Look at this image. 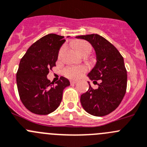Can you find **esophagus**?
I'll use <instances>...</instances> for the list:
<instances>
[{
    "instance_id": "34e87169",
    "label": "esophagus",
    "mask_w": 147,
    "mask_h": 147,
    "mask_svg": "<svg viewBox=\"0 0 147 147\" xmlns=\"http://www.w3.org/2000/svg\"><path fill=\"white\" fill-rule=\"evenodd\" d=\"M77 83V81L76 80H71L70 81V84L71 85H74V84Z\"/></svg>"
}]
</instances>
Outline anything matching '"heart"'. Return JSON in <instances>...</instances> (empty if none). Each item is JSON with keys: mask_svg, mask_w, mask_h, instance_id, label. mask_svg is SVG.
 Instances as JSON below:
<instances>
[{"mask_svg": "<svg viewBox=\"0 0 147 147\" xmlns=\"http://www.w3.org/2000/svg\"><path fill=\"white\" fill-rule=\"evenodd\" d=\"M73 45L77 50L80 52L81 55L83 57H87L91 54L92 51V47L89 42L84 40H76L73 42ZM65 50V47H62L59 51L58 56L60 57L63 54ZM93 60V59H91ZM87 71V67L85 66H79V67H67L64 69V75L67 78L69 79L75 80L82 76L84 73Z\"/></svg>", "mask_w": 147, "mask_h": 147, "instance_id": "obj_1", "label": "heart"}]
</instances>
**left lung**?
I'll use <instances>...</instances> for the list:
<instances>
[{
  "mask_svg": "<svg viewBox=\"0 0 147 147\" xmlns=\"http://www.w3.org/2000/svg\"><path fill=\"white\" fill-rule=\"evenodd\" d=\"M76 37L89 42L97 57L96 65L88 76L98 87L93 89L88 82L89 89L80 97L82 106L92 116H106L118 108L126 93L127 71L123 58L111 42L98 34Z\"/></svg>",
  "mask_w": 147,
  "mask_h": 147,
  "instance_id": "obj_1",
  "label": "left lung"
}]
</instances>
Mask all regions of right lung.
I'll list each match as a JSON object with an SVG mask.
<instances>
[{
  "instance_id": "obj_1",
  "label": "right lung",
  "mask_w": 147,
  "mask_h": 147,
  "mask_svg": "<svg viewBox=\"0 0 147 147\" xmlns=\"http://www.w3.org/2000/svg\"><path fill=\"white\" fill-rule=\"evenodd\" d=\"M64 36L49 34L36 41L20 61L16 82L20 99L31 113L47 115L59 107L63 90L70 85L64 77L55 83L47 76L56 66Z\"/></svg>"
}]
</instances>
